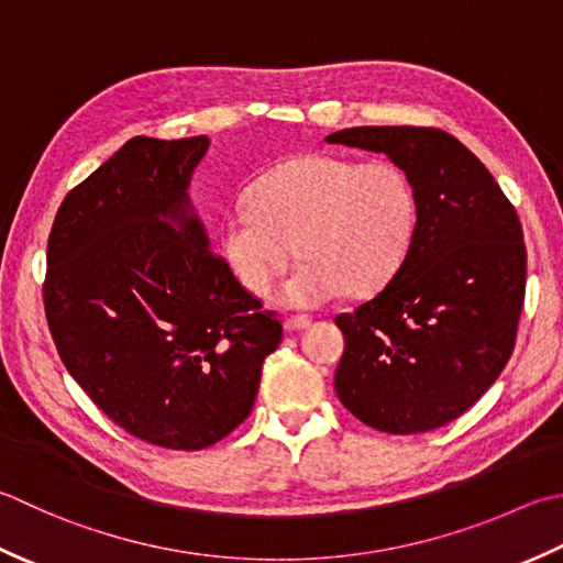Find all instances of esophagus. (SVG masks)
<instances>
[{"label":"esophagus","instance_id":"1","mask_svg":"<svg viewBox=\"0 0 563 563\" xmlns=\"http://www.w3.org/2000/svg\"><path fill=\"white\" fill-rule=\"evenodd\" d=\"M285 327H288L290 332H300V329L312 327V317H307V314H290L288 319H285Z\"/></svg>","mask_w":563,"mask_h":563}]
</instances>
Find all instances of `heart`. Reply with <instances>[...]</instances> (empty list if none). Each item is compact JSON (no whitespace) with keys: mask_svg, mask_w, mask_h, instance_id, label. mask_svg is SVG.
I'll list each match as a JSON object with an SVG mask.
<instances>
[{"mask_svg":"<svg viewBox=\"0 0 563 563\" xmlns=\"http://www.w3.org/2000/svg\"><path fill=\"white\" fill-rule=\"evenodd\" d=\"M417 195L390 161L310 153L278 165L251 187L249 205L229 209L219 246L244 288L263 297L302 263L275 302L312 310L344 295H373L390 283L410 251Z\"/></svg>","mask_w":563,"mask_h":563,"instance_id":"obj_1","label":"heart"}]
</instances>
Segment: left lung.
Returning <instances> with one entry per match:
<instances>
[{
  "label": "left lung",
  "instance_id": "obj_1",
  "mask_svg": "<svg viewBox=\"0 0 563 563\" xmlns=\"http://www.w3.org/2000/svg\"><path fill=\"white\" fill-rule=\"evenodd\" d=\"M385 153L417 195V224L385 288L336 314L341 405L378 432L442 427L486 393L508 363L525 305L522 224L473 153L434 126H354L327 136Z\"/></svg>",
  "mask_w": 563,
  "mask_h": 563
}]
</instances>
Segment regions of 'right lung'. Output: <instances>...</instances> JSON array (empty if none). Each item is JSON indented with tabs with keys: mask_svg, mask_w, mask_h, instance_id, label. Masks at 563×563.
I'll return each instance as SVG.
<instances>
[{
	"mask_svg": "<svg viewBox=\"0 0 563 563\" xmlns=\"http://www.w3.org/2000/svg\"><path fill=\"white\" fill-rule=\"evenodd\" d=\"M207 146L126 141L65 195L43 280L53 344L87 398L175 451L212 446L246 420L283 339L190 214L187 183Z\"/></svg>",
	"mask_w": 563,
	"mask_h": 563,
	"instance_id": "add662e5",
	"label": "right lung"
}]
</instances>
